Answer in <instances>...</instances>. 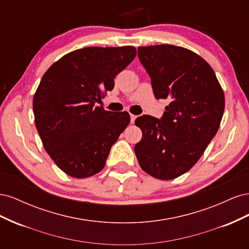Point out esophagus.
Listing matches in <instances>:
<instances>
[{"label": "esophagus", "mask_w": 249, "mask_h": 249, "mask_svg": "<svg viewBox=\"0 0 249 249\" xmlns=\"http://www.w3.org/2000/svg\"><path fill=\"white\" fill-rule=\"evenodd\" d=\"M130 116H131V123H132V124H134V122H135V119H136V118H137V116H136V115H134V114H131Z\"/></svg>", "instance_id": "obj_1"}]
</instances>
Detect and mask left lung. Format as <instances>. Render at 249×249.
<instances>
[{"instance_id": "8db88e82", "label": "left lung", "mask_w": 249, "mask_h": 249, "mask_svg": "<svg viewBox=\"0 0 249 249\" xmlns=\"http://www.w3.org/2000/svg\"><path fill=\"white\" fill-rule=\"evenodd\" d=\"M138 57L156 99L170 103L160 119L142 115L135 120L142 131L135 154L148 175L176 178L192 168L219 129L223 90L212 67L190 50L171 44L139 47Z\"/></svg>"}]
</instances>
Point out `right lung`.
Returning <instances> with one entry per match:
<instances>
[{
  "mask_svg": "<svg viewBox=\"0 0 249 249\" xmlns=\"http://www.w3.org/2000/svg\"><path fill=\"white\" fill-rule=\"evenodd\" d=\"M135 56L134 47L84 48L64 55L43 74L33 99L35 125L44 149L70 177L100 172L129 124L127 112L95 104Z\"/></svg>",
  "mask_w": 249,
  "mask_h": 249,
  "instance_id": "right-lung-1",
  "label": "right lung"
}]
</instances>
